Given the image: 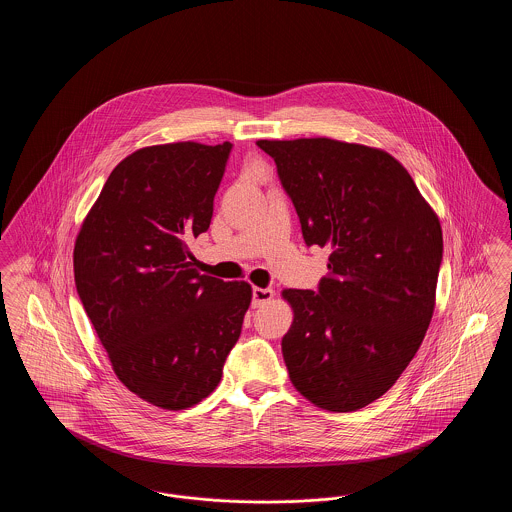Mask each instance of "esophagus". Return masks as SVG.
<instances>
[{"instance_id": "esophagus-1", "label": "esophagus", "mask_w": 512, "mask_h": 512, "mask_svg": "<svg viewBox=\"0 0 512 512\" xmlns=\"http://www.w3.org/2000/svg\"><path fill=\"white\" fill-rule=\"evenodd\" d=\"M272 297H274V292L270 288H253V307L265 305Z\"/></svg>"}]
</instances>
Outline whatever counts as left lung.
Listing matches in <instances>:
<instances>
[{
  "label": "left lung",
  "instance_id": "left-lung-1",
  "mask_svg": "<svg viewBox=\"0 0 512 512\" xmlns=\"http://www.w3.org/2000/svg\"><path fill=\"white\" fill-rule=\"evenodd\" d=\"M307 245H328L318 292L284 290L282 355L293 388L349 413L382 397L418 351L436 307L443 236L411 174L384 149L330 138L259 140Z\"/></svg>",
  "mask_w": 512,
  "mask_h": 512
}]
</instances>
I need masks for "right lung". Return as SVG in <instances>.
Returning <instances> with one entry per match:
<instances>
[{"instance_id": "add662e5", "label": "right lung", "mask_w": 512, "mask_h": 512, "mask_svg": "<svg viewBox=\"0 0 512 512\" xmlns=\"http://www.w3.org/2000/svg\"><path fill=\"white\" fill-rule=\"evenodd\" d=\"M232 144L142 147L109 174L74 244V282L122 384L182 411L219 386L251 303L199 274L188 240L213 217Z\"/></svg>"}]
</instances>
